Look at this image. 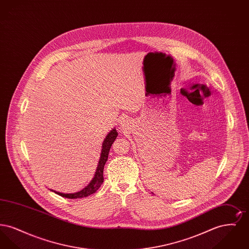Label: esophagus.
<instances>
[{
    "label": "esophagus",
    "mask_w": 249,
    "mask_h": 249,
    "mask_svg": "<svg viewBox=\"0 0 249 249\" xmlns=\"http://www.w3.org/2000/svg\"><path fill=\"white\" fill-rule=\"evenodd\" d=\"M120 126H121V128H126L127 127V122H126V120H124V119H122V120H120Z\"/></svg>",
    "instance_id": "34e87169"
}]
</instances>
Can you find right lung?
Segmentation results:
<instances>
[{"instance_id": "right-lung-1", "label": "right lung", "mask_w": 249, "mask_h": 249, "mask_svg": "<svg viewBox=\"0 0 249 249\" xmlns=\"http://www.w3.org/2000/svg\"><path fill=\"white\" fill-rule=\"evenodd\" d=\"M117 137H118V131L116 129L111 130L107 134L106 140L103 142L101 158H100L99 164H98L96 173H95L94 178L84 190H80L79 192H76V193H71V194H65V193H60V192H57V191H54V192L57 193L58 195L61 196V197H64V198L79 199V198L88 197L89 195L93 194L94 192L97 191V190H99V188L101 187V185L104 182V168H105V164H106V162L108 160V154H109L110 148H111L113 142H115Z\"/></svg>"}]
</instances>
